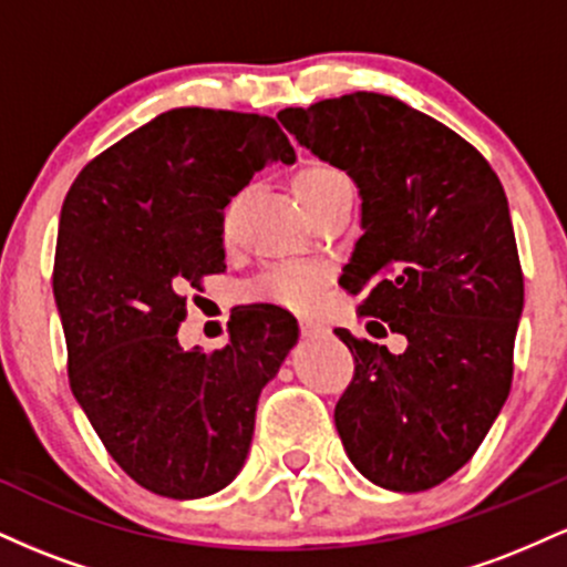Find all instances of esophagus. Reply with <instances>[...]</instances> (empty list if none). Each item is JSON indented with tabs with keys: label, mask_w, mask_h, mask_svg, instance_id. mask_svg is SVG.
<instances>
[{
	"label": "esophagus",
	"mask_w": 567,
	"mask_h": 567,
	"mask_svg": "<svg viewBox=\"0 0 567 567\" xmlns=\"http://www.w3.org/2000/svg\"><path fill=\"white\" fill-rule=\"evenodd\" d=\"M301 333H303V338H320V336H324V328L315 320H301Z\"/></svg>",
	"instance_id": "obj_1"
}]
</instances>
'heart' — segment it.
Instances as JSON below:
<instances>
[{
	"instance_id": "heart-1",
	"label": "heart",
	"mask_w": 567,
	"mask_h": 567,
	"mask_svg": "<svg viewBox=\"0 0 567 567\" xmlns=\"http://www.w3.org/2000/svg\"><path fill=\"white\" fill-rule=\"evenodd\" d=\"M349 184L347 175L338 173L336 167L328 165H309L303 171L296 173L292 178V192L301 205H311L320 197H324L328 192H333L336 186ZM237 207H239V197H234L226 202L224 213H220V234L229 237L234 218H237ZM317 288H320V271L311 269V266H298V264H288V266H275L266 275H261L256 282L247 288V296L256 298V301H266V303H277V306H288V309H309L315 303Z\"/></svg>"
}]
</instances>
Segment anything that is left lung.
Wrapping results in <instances>:
<instances>
[{
    "label": "left lung",
    "instance_id": "obj_1",
    "mask_svg": "<svg viewBox=\"0 0 567 567\" xmlns=\"http://www.w3.org/2000/svg\"><path fill=\"white\" fill-rule=\"evenodd\" d=\"M282 127L360 188L343 290L408 349L336 336L354 379L336 405L349 461L370 483L415 493L472 458L504 408L523 315L509 202L483 154L429 114L381 93L282 109Z\"/></svg>",
    "mask_w": 567,
    "mask_h": 567
}]
</instances>
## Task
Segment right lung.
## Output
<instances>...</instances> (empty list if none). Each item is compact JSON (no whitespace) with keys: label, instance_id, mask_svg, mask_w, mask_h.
Instances as JSON below:
<instances>
[{"label":"right lung","instance_id":"right-lung-1","mask_svg":"<svg viewBox=\"0 0 567 567\" xmlns=\"http://www.w3.org/2000/svg\"><path fill=\"white\" fill-rule=\"evenodd\" d=\"M269 162H296L271 116L171 109L90 162L63 199L53 292L71 392L157 496L205 498L237 477L258 396L298 343L296 317L264 303L229 324L224 349L178 343L186 292L226 269V202Z\"/></svg>","mask_w":567,"mask_h":567}]
</instances>
